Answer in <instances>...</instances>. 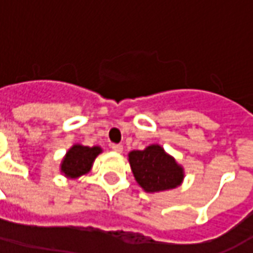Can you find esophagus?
I'll return each mask as SVG.
<instances>
[{"mask_svg":"<svg viewBox=\"0 0 253 253\" xmlns=\"http://www.w3.org/2000/svg\"><path fill=\"white\" fill-rule=\"evenodd\" d=\"M111 148H112V150H114L115 153H122V152H123V146H122V145H116V143H114Z\"/></svg>","mask_w":253,"mask_h":253,"instance_id":"34e87169","label":"esophagus"}]
</instances>
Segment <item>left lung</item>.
<instances>
[{
	"label": "left lung",
	"instance_id": "left-lung-1",
	"mask_svg": "<svg viewBox=\"0 0 253 253\" xmlns=\"http://www.w3.org/2000/svg\"><path fill=\"white\" fill-rule=\"evenodd\" d=\"M128 163L137 183L149 194L173 190L184 180V168L159 143L130 152Z\"/></svg>",
	"mask_w": 253,
	"mask_h": 253
}]
</instances>
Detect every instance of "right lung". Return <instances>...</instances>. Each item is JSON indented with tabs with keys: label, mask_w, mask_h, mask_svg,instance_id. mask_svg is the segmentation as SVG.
I'll return each mask as SVG.
<instances>
[{
	"label": "right lung",
	"mask_w": 253,
	"mask_h": 253,
	"mask_svg": "<svg viewBox=\"0 0 253 253\" xmlns=\"http://www.w3.org/2000/svg\"><path fill=\"white\" fill-rule=\"evenodd\" d=\"M103 152L100 146H84L81 143H74L63 156L61 161V173L67 179H78L86 175L92 169L94 160Z\"/></svg>",
	"instance_id": "add662e5"
}]
</instances>
